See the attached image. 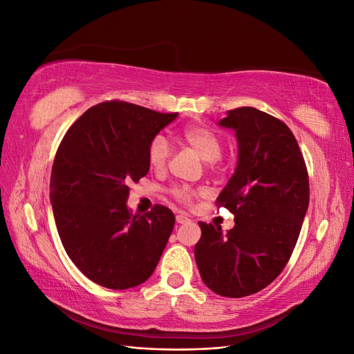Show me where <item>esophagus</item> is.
Wrapping results in <instances>:
<instances>
[{"label":"esophagus","instance_id":"1","mask_svg":"<svg viewBox=\"0 0 354 354\" xmlns=\"http://www.w3.org/2000/svg\"><path fill=\"white\" fill-rule=\"evenodd\" d=\"M176 221H177L178 224H183V223L189 221V217L186 216V214H183V212H180V214H177V216H176Z\"/></svg>","mask_w":354,"mask_h":354}]
</instances>
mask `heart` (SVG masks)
<instances>
[{
    "instance_id": "1",
    "label": "heart",
    "mask_w": 354,
    "mask_h": 354,
    "mask_svg": "<svg viewBox=\"0 0 354 354\" xmlns=\"http://www.w3.org/2000/svg\"><path fill=\"white\" fill-rule=\"evenodd\" d=\"M181 140H183L192 151H194L205 162H214L223 153L221 137L212 131L208 127L194 125L187 127L181 131ZM169 143L162 134H158L152 138L147 149V160L155 171H162L167 167L169 159ZM173 196L181 202H189L195 195H201V190H190L187 187H174L171 190Z\"/></svg>"
}]
</instances>
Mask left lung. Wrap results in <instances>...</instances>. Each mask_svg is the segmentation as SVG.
Here are the masks:
<instances>
[{
	"instance_id": "obj_1",
	"label": "left lung",
	"mask_w": 354,
	"mask_h": 354,
	"mask_svg": "<svg viewBox=\"0 0 354 354\" xmlns=\"http://www.w3.org/2000/svg\"><path fill=\"white\" fill-rule=\"evenodd\" d=\"M220 127L238 140V164L217 198L234 214V227L199 221L195 260L203 283L223 297L261 291L291 257L308 208V174L292 131L250 106L229 111Z\"/></svg>"
}]
</instances>
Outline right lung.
<instances>
[{"label":"right lung","mask_w":354,"mask_h":354,"mask_svg":"<svg viewBox=\"0 0 354 354\" xmlns=\"http://www.w3.org/2000/svg\"><path fill=\"white\" fill-rule=\"evenodd\" d=\"M178 113L127 102H103L84 112L57 149L50 201L60 241L73 264L100 286L128 289L147 281L176 217L164 205L145 216L127 207L128 185L149 171L152 138Z\"/></svg>","instance_id":"obj_1"}]
</instances>
